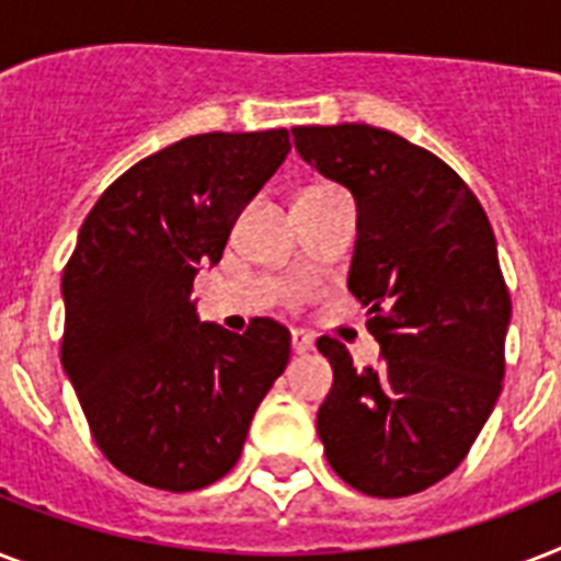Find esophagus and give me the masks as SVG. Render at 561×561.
<instances>
[{
    "label": "esophagus",
    "instance_id": "obj_1",
    "mask_svg": "<svg viewBox=\"0 0 561 561\" xmlns=\"http://www.w3.org/2000/svg\"><path fill=\"white\" fill-rule=\"evenodd\" d=\"M290 346H294V352H297V355H306V352L314 350V337H311L308 332H299V329H294V332H290Z\"/></svg>",
    "mask_w": 561,
    "mask_h": 561
}]
</instances>
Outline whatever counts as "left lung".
Returning a JSON list of instances; mask_svg holds the SVG:
<instances>
[{
    "label": "left lung",
    "instance_id": "left-lung-1",
    "mask_svg": "<svg viewBox=\"0 0 561 561\" xmlns=\"http://www.w3.org/2000/svg\"><path fill=\"white\" fill-rule=\"evenodd\" d=\"M294 145L355 197L350 290L383 358L358 369L317 341L334 373L317 410L325 460L364 495H416L466 460L501 396L513 302L495 232L457 171L390 130L294 127Z\"/></svg>",
    "mask_w": 561,
    "mask_h": 561
}]
</instances>
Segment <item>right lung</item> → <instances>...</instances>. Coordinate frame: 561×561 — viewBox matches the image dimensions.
<instances>
[{
	"label": "right lung",
	"mask_w": 561,
	"mask_h": 561,
	"mask_svg": "<svg viewBox=\"0 0 561 561\" xmlns=\"http://www.w3.org/2000/svg\"><path fill=\"white\" fill-rule=\"evenodd\" d=\"M290 151L288 130L201 134L145 157L101 194L64 271L60 360L92 439L165 492L220 480L290 358L271 317L201 323L192 282Z\"/></svg>",
	"instance_id": "1"
}]
</instances>
